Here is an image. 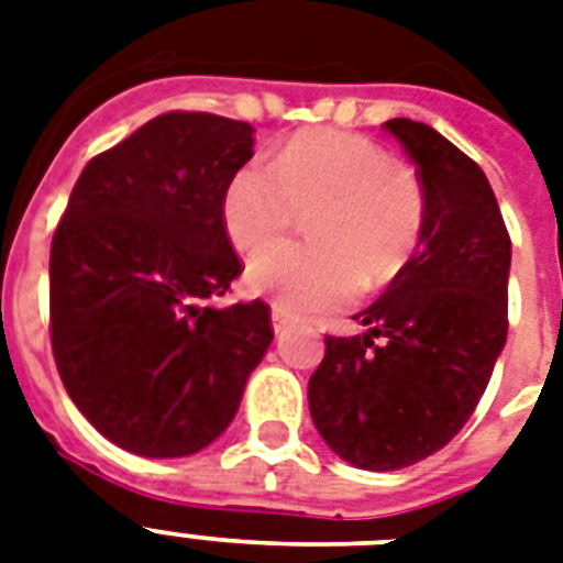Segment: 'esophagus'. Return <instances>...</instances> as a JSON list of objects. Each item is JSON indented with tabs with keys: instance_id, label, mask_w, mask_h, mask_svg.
I'll list each match as a JSON object with an SVG mask.
<instances>
[{
	"instance_id": "34e87169",
	"label": "esophagus",
	"mask_w": 563,
	"mask_h": 563,
	"mask_svg": "<svg viewBox=\"0 0 563 563\" xmlns=\"http://www.w3.org/2000/svg\"><path fill=\"white\" fill-rule=\"evenodd\" d=\"M291 321H295V318H291L289 312H286V309H283V307H272L274 333H277V335L286 333V330H289V327H291Z\"/></svg>"
}]
</instances>
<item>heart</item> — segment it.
Wrapping results in <instances>:
<instances>
[{"label": "heart", "instance_id": "1", "mask_svg": "<svg viewBox=\"0 0 563 563\" xmlns=\"http://www.w3.org/2000/svg\"><path fill=\"white\" fill-rule=\"evenodd\" d=\"M300 212H318L312 245L268 247L247 265V283L286 312L309 316L342 307L360 286L397 280L423 239L427 198L418 178L368 136L307 131L272 166L245 163L221 203L230 242L247 254L286 236Z\"/></svg>", "mask_w": 563, "mask_h": 563}]
</instances>
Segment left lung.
Here are the masks:
<instances>
[{
	"mask_svg": "<svg viewBox=\"0 0 563 563\" xmlns=\"http://www.w3.org/2000/svg\"><path fill=\"white\" fill-rule=\"evenodd\" d=\"M427 198L418 251L371 303L365 335H327L309 411L362 471H400L450 444L488 388L508 335L511 239L485 172L435 128L388 119ZM383 338V343H374Z\"/></svg>",
	"mask_w": 563,
	"mask_h": 563,
	"instance_id": "obj_1",
	"label": "left lung"
}]
</instances>
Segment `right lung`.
<instances>
[{
    "label": "right lung",
    "instance_id": "obj_1",
    "mask_svg": "<svg viewBox=\"0 0 563 563\" xmlns=\"http://www.w3.org/2000/svg\"><path fill=\"white\" fill-rule=\"evenodd\" d=\"M254 128L172 110L84 166L52 239L57 374L101 435L178 459L230 427L274 339L263 300L212 307L242 274L221 203Z\"/></svg>",
    "mask_w": 563,
    "mask_h": 563
}]
</instances>
